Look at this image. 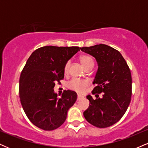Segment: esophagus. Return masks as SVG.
<instances>
[{"mask_svg": "<svg viewBox=\"0 0 148 148\" xmlns=\"http://www.w3.org/2000/svg\"><path fill=\"white\" fill-rule=\"evenodd\" d=\"M83 96H81V95H79V94H78V96H77V101L81 100V99H83Z\"/></svg>", "mask_w": 148, "mask_h": 148, "instance_id": "obj_1", "label": "esophagus"}]
</instances>
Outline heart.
Wrapping results in <instances>:
<instances>
[{
	"label": "heart",
	"mask_w": 148,
	"mask_h": 148,
	"mask_svg": "<svg viewBox=\"0 0 148 148\" xmlns=\"http://www.w3.org/2000/svg\"><path fill=\"white\" fill-rule=\"evenodd\" d=\"M80 61L84 68H87L89 66L94 65V61L92 58L88 55H83L80 57ZM69 67V62H67L64 67V72L67 74L68 72V69ZM89 83L86 80H79V79H72L67 83V88L70 90H74L77 92H83L85 91V88L88 87Z\"/></svg>",
	"instance_id": "heart-1"
}]
</instances>
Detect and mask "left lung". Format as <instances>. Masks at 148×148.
I'll use <instances>...</instances> for the list:
<instances>
[{
    "label": "left lung",
    "instance_id": "left-lung-1",
    "mask_svg": "<svg viewBox=\"0 0 148 148\" xmlns=\"http://www.w3.org/2000/svg\"><path fill=\"white\" fill-rule=\"evenodd\" d=\"M83 52L95 58L98 69L92 93L103 96L94 100L87 96L90 105L83 112L85 119L94 126L108 127L118 122L125 113L132 96L130 69L125 60L116 49L104 44L80 47Z\"/></svg>",
    "mask_w": 148,
    "mask_h": 148
}]
</instances>
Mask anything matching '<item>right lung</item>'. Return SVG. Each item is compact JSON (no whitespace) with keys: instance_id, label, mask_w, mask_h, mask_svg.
I'll return each mask as SVG.
<instances>
[{"instance_id":"add662e5","label":"right lung","mask_w":148,"mask_h":148,"mask_svg":"<svg viewBox=\"0 0 148 148\" xmlns=\"http://www.w3.org/2000/svg\"><path fill=\"white\" fill-rule=\"evenodd\" d=\"M79 51V47L45 46L27 60L20 76L19 96L27 116L38 128L50 131L59 127L76 102L75 92L65 90L58 98L54 88L64 78L65 64Z\"/></svg>"}]
</instances>
